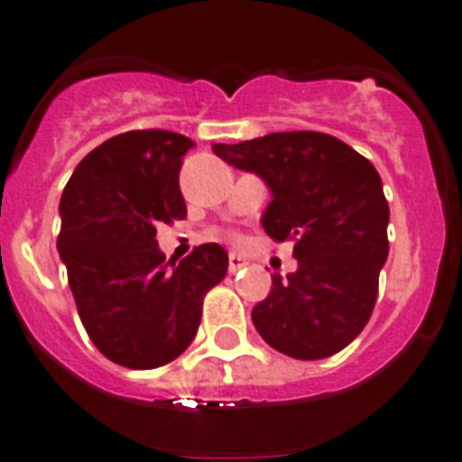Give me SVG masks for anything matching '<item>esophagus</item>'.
I'll return each mask as SVG.
<instances>
[{
    "mask_svg": "<svg viewBox=\"0 0 462 462\" xmlns=\"http://www.w3.org/2000/svg\"><path fill=\"white\" fill-rule=\"evenodd\" d=\"M244 258L239 254H230V260H227V267H230V272L235 274V272H239L244 267Z\"/></svg>",
    "mask_w": 462,
    "mask_h": 462,
    "instance_id": "esophagus-1",
    "label": "esophagus"
}]
</instances>
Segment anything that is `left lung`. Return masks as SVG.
Returning <instances> with one entry per match:
<instances>
[{
  "instance_id": "1",
  "label": "left lung",
  "mask_w": 462,
  "mask_h": 462,
  "mask_svg": "<svg viewBox=\"0 0 462 462\" xmlns=\"http://www.w3.org/2000/svg\"><path fill=\"white\" fill-rule=\"evenodd\" d=\"M214 153L272 190L263 214L274 242L295 239L298 270L272 276L251 311L255 330L298 360L330 358L367 326L388 258V202L374 164L323 132H272Z\"/></svg>"
}]
</instances>
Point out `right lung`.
Here are the masks:
<instances>
[{
	"label": "right lung",
	"mask_w": 462,
	"mask_h": 462,
	"mask_svg": "<svg viewBox=\"0 0 462 462\" xmlns=\"http://www.w3.org/2000/svg\"><path fill=\"white\" fill-rule=\"evenodd\" d=\"M192 146L167 130L111 136L76 164L60 199L58 251L83 328L130 370H153L190 346L204 295L227 272L218 244L170 264L155 242V226L186 218L179 171Z\"/></svg>",
	"instance_id": "1"
}]
</instances>
